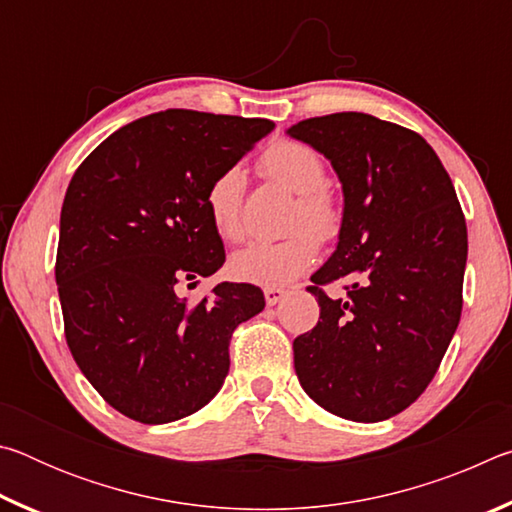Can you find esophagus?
<instances>
[{"label":"esophagus","instance_id":"esophagus-1","mask_svg":"<svg viewBox=\"0 0 512 512\" xmlns=\"http://www.w3.org/2000/svg\"><path fill=\"white\" fill-rule=\"evenodd\" d=\"M284 296H287V291H284V289H277V287H266L264 289V298H266L268 307L277 305V302H280Z\"/></svg>","mask_w":512,"mask_h":512}]
</instances>
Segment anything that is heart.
I'll list each match as a JSON object with an SVG mask.
<instances>
[{
	"instance_id": "b5f03b06",
	"label": "heart",
	"mask_w": 512,
	"mask_h": 512,
	"mask_svg": "<svg viewBox=\"0 0 512 512\" xmlns=\"http://www.w3.org/2000/svg\"><path fill=\"white\" fill-rule=\"evenodd\" d=\"M262 169L287 192L296 194L287 230L277 244H253L230 259V273L259 287H282L305 275L318 259V239L329 241L341 230V207L329 192L323 158L307 144L277 142L264 153ZM244 189L239 167L223 169L207 187L205 203L214 230L225 241L244 239Z\"/></svg>"
}]
</instances>
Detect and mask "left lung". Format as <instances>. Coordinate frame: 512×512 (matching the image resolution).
<instances>
[{
	"mask_svg": "<svg viewBox=\"0 0 512 512\" xmlns=\"http://www.w3.org/2000/svg\"><path fill=\"white\" fill-rule=\"evenodd\" d=\"M332 162L343 221L311 275L320 318L293 341L305 393L354 422L388 420L429 386L461 320L465 216L452 178L418 133L366 112H334L287 131ZM350 279L343 299L323 283Z\"/></svg>",
	"mask_w": 512,
	"mask_h": 512,
	"instance_id": "obj_1",
	"label": "left lung"
}]
</instances>
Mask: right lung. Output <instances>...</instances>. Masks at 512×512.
<instances>
[{
    "label": "right lung",
    "mask_w": 512,
    "mask_h": 512,
    "mask_svg": "<svg viewBox=\"0 0 512 512\" xmlns=\"http://www.w3.org/2000/svg\"><path fill=\"white\" fill-rule=\"evenodd\" d=\"M273 128L171 108L121 126L76 169L56 255L65 339L126 418L164 424L203 409L230 370L232 332L264 309L253 284L221 282L198 305L178 289L223 266L207 187Z\"/></svg>",
    "instance_id": "1"
}]
</instances>
